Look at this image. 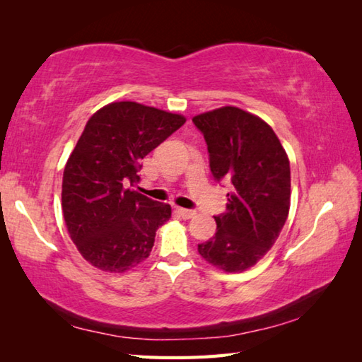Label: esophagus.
Segmentation results:
<instances>
[{"mask_svg": "<svg viewBox=\"0 0 362 362\" xmlns=\"http://www.w3.org/2000/svg\"><path fill=\"white\" fill-rule=\"evenodd\" d=\"M177 213H179L183 219H191V218L196 216V211L188 210V209H177Z\"/></svg>", "mask_w": 362, "mask_h": 362, "instance_id": "34e87169", "label": "esophagus"}]
</instances>
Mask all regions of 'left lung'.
<instances>
[{
    "instance_id": "1",
    "label": "left lung",
    "mask_w": 362,
    "mask_h": 362,
    "mask_svg": "<svg viewBox=\"0 0 362 362\" xmlns=\"http://www.w3.org/2000/svg\"><path fill=\"white\" fill-rule=\"evenodd\" d=\"M210 171L232 183L227 211L213 216L216 233L197 245L201 257L226 272L245 271L279 238L291 205V169L272 127L238 107L197 115Z\"/></svg>"
}]
</instances>
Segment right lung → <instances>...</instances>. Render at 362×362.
Instances as JSON below:
<instances>
[{
	"label": "right lung",
	"instance_id": "1",
	"mask_svg": "<svg viewBox=\"0 0 362 362\" xmlns=\"http://www.w3.org/2000/svg\"><path fill=\"white\" fill-rule=\"evenodd\" d=\"M182 115L138 103L98 110L66 161L62 182L65 224L90 264L124 272L149 257L171 206L130 189L141 160L185 124Z\"/></svg>",
	"mask_w": 362,
	"mask_h": 362
}]
</instances>
